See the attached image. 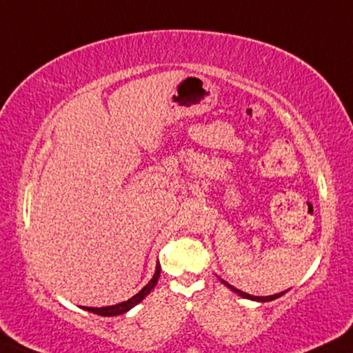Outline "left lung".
<instances>
[{
	"label": "left lung",
	"instance_id": "obj_1",
	"mask_svg": "<svg viewBox=\"0 0 353 353\" xmlns=\"http://www.w3.org/2000/svg\"><path fill=\"white\" fill-rule=\"evenodd\" d=\"M221 280V283H224L225 286H228V288H230L234 291V293H237L239 296H242V298H245V299H252V301H259V303H267V301H273V299H276V298H280V296H283V294L286 293V291H281V293H276V294H270V296H252V294H249V293H245V291H241V290H237V288H234L232 285H229L228 281H224L223 278H219Z\"/></svg>",
	"mask_w": 353,
	"mask_h": 353
}]
</instances>
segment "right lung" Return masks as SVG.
I'll return each instance as SVG.
<instances>
[{"mask_svg":"<svg viewBox=\"0 0 353 353\" xmlns=\"http://www.w3.org/2000/svg\"><path fill=\"white\" fill-rule=\"evenodd\" d=\"M159 276H160V263L157 262L155 273H154V276H152V280H150L149 283H147V285L143 286V288H142L141 291H139L137 294H134L132 298H129L128 301L112 304V306H104V307H88V306H81V310H85V311H88V312H93V314H98V316H104V317L124 314V312H128L129 310H132L134 306H137V304L141 303L142 299L145 298L147 294H149L152 290H154V286L157 285V281H159Z\"/></svg>","mask_w":353,"mask_h":353,"instance_id":"obj_1","label":"right lung"}]
</instances>
